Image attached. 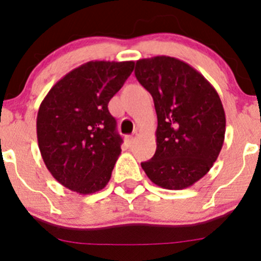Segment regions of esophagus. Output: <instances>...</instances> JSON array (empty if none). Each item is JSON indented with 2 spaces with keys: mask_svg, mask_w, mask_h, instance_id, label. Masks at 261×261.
<instances>
[{
  "mask_svg": "<svg viewBox=\"0 0 261 261\" xmlns=\"http://www.w3.org/2000/svg\"><path fill=\"white\" fill-rule=\"evenodd\" d=\"M136 137H137V133H134L133 135H130V136H127V137H126L127 145H128V146L134 145V142H135V140H136Z\"/></svg>",
  "mask_w": 261,
  "mask_h": 261,
  "instance_id": "34e87169",
  "label": "esophagus"
}]
</instances>
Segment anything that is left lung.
<instances>
[{
  "instance_id": "left-lung-1",
  "label": "left lung",
  "mask_w": 261,
  "mask_h": 261,
  "mask_svg": "<svg viewBox=\"0 0 261 261\" xmlns=\"http://www.w3.org/2000/svg\"><path fill=\"white\" fill-rule=\"evenodd\" d=\"M135 76L151 93L157 113V148L141 167L154 184L179 190L201 179L217 160L226 116L215 88L180 60H139Z\"/></svg>"
}]
</instances>
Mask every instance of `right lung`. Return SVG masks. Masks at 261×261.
Here are the masks:
<instances>
[{
  "mask_svg": "<svg viewBox=\"0 0 261 261\" xmlns=\"http://www.w3.org/2000/svg\"><path fill=\"white\" fill-rule=\"evenodd\" d=\"M134 61H91L50 89L37 119L39 148L54 178L80 194L109 181L122 137L108 104L134 71Z\"/></svg>",
  "mask_w": 261,
  "mask_h": 261,
  "instance_id": "right-lung-1",
  "label": "right lung"
}]
</instances>
